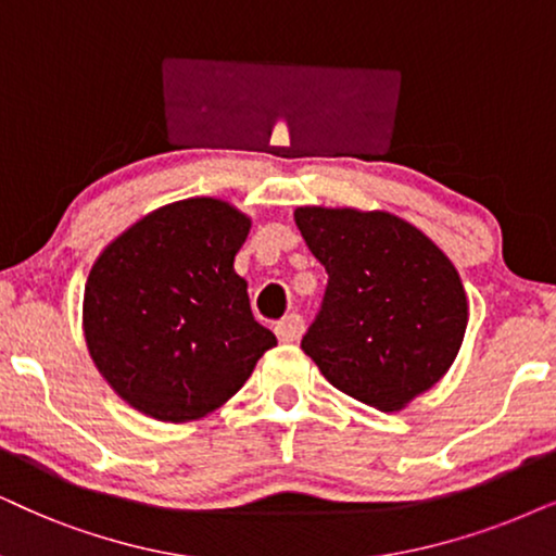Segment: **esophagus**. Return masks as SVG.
I'll return each mask as SVG.
<instances>
[{
  "label": "esophagus",
  "instance_id": "obj_1",
  "mask_svg": "<svg viewBox=\"0 0 556 556\" xmlns=\"http://www.w3.org/2000/svg\"><path fill=\"white\" fill-rule=\"evenodd\" d=\"M302 330H305V320H302V315H298V313H290L287 318H282L277 323V326H274V333H277V339L285 341V343L298 341L302 336Z\"/></svg>",
  "mask_w": 556,
  "mask_h": 556
}]
</instances>
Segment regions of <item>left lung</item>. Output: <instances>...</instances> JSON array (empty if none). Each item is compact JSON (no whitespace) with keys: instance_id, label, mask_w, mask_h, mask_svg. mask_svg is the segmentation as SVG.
<instances>
[{"instance_id":"left-lung-1","label":"left lung","mask_w":556,"mask_h":556,"mask_svg":"<svg viewBox=\"0 0 556 556\" xmlns=\"http://www.w3.org/2000/svg\"><path fill=\"white\" fill-rule=\"evenodd\" d=\"M294 223L328 271L302 336L323 377L379 410L433 388L467 328L465 287L444 251L390 213L298 207Z\"/></svg>"}]
</instances>
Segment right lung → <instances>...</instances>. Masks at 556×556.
Listing matches in <instances>:
<instances>
[{"label": "right lung", "instance_id": "1", "mask_svg": "<svg viewBox=\"0 0 556 556\" xmlns=\"http://www.w3.org/2000/svg\"><path fill=\"white\" fill-rule=\"evenodd\" d=\"M251 220L194 197L146 215L91 266L84 336L123 400L159 420H194L233 397L277 346L251 315L233 258Z\"/></svg>", "mask_w": 556, "mask_h": 556}]
</instances>
